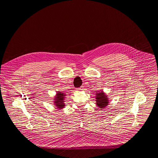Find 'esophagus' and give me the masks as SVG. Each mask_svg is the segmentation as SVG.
Returning <instances> with one entry per match:
<instances>
[{
	"label": "esophagus",
	"mask_w": 158,
	"mask_h": 158,
	"mask_svg": "<svg viewBox=\"0 0 158 158\" xmlns=\"http://www.w3.org/2000/svg\"><path fill=\"white\" fill-rule=\"evenodd\" d=\"M77 90H79V91H82V90H84V87L83 86H81V87H80L79 88H78V89H77Z\"/></svg>",
	"instance_id": "esophagus-1"
}]
</instances>
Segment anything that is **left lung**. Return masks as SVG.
<instances>
[{
	"mask_svg": "<svg viewBox=\"0 0 158 158\" xmlns=\"http://www.w3.org/2000/svg\"><path fill=\"white\" fill-rule=\"evenodd\" d=\"M96 94V104L97 106L103 109L105 108L109 104V99L107 96L104 94L102 91H98Z\"/></svg>",
	"mask_w": 158,
	"mask_h": 158,
	"instance_id": "1",
	"label": "left lung"
}]
</instances>
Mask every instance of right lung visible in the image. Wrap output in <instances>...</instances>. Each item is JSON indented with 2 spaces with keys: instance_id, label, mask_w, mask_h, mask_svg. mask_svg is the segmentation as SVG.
<instances>
[{
  "instance_id": "1",
  "label": "right lung",
  "mask_w": 158,
  "mask_h": 158,
  "mask_svg": "<svg viewBox=\"0 0 158 158\" xmlns=\"http://www.w3.org/2000/svg\"><path fill=\"white\" fill-rule=\"evenodd\" d=\"M65 94H64L63 93L60 92H57L55 96L54 99V104L57 107L56 108L57 109H62L65 106V103H64V99H65Z\"/></svg>"
}]
</instances>
